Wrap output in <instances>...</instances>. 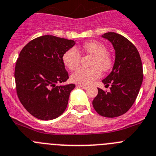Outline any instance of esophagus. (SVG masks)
I'll list each match as a JSON object with an SVG mask.
<instances>
[{
    "label": "esophagus",
    "mask_w": 156,
    "mask_h": 156,
    "mask_svg": "<svg viewBox=\"0 0 156 156\" xmlns=\"http://www.w3.org/2000/svg\"><path fill=\"white\" fill-rule=\"evenodd\" d=\"M76 86L78 87V88H84V89H86V88H88V87L85 86V85H77Z\"/></svg>",
    "instance_id": "1"
}]
</instances>
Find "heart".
<instances>
[{"label": "heart", "instance_id": "obj_1", "mask_svg": "<svg viewBox=\"0 0 156 156\" xmlns=\"http://www.w3.org/2000/svg\"><path fill=\"white\" fill-rule=\"evenodd\" d=\"M84 50L88 54L94 56L91 65L93 68H80L73 73L71 80L78 85H88L101 75V69L108 71L113 64L111 57L107 54V49L104 44L98 41L92 40L84 44ZM81 60V54L75 47L69 49L64 53L63 61L70 70H75L78 67Z\"/></svg>", "mask_w": 156, "mask_h": 156}]
</instances>
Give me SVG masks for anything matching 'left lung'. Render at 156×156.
I'll list each match as a JSON object with an SVG mask.
<instances>
[{
    "instance_id": "8db88e82",
    "label": "left lung",
    "mask_w": 156,
    "mask_h": 156,
    "mask_svg": "<svg viewBox=\"0 0 156 156\" xmlns=\"http://www.w3.org/2000/svg\"><path fill=\"white\" fill-rule=\"evenodd\" d=\"M102 38L109 40L115 50V61L109 75L102 80L110 91L98 88L92 101L94 109L105 117H116L129 110L137 98L143 81L140 54L131 42L118 33H106Z\"/></svg>"
}]
</instances>
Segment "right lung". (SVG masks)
Here are the masks:
<instances>
[{
    "label": "right lung",
    "mask_w": 156,
    "mask_h": 156,
    "mask_svg": "<svg viewBox=\"0 0 156 156\" xmlns=\"http://www.w3.org/2000/svg\"><path fill=\"white\" fill-rule=\"evenodd\" d=\"M75 41L50 35L37 37L23 47L15 68L17 95L25 109L42 120L61 116L74 84L57 85L69 78L63 61Z\"/></svg>",
    "instance_id": "1"
}]
</instances>
